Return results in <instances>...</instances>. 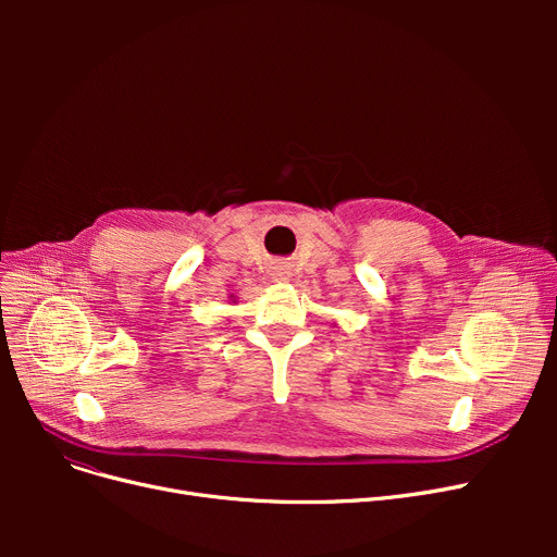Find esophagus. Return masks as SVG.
Wrapping results in <instances>:
<instances>
[{
  "label": "esophagus",
  "instance_id": "esophagus-1",
  "mask_svg": "<svg viewBox=\"0 0 557 557\" xmlns=\"http://www.w3.org/2000/svg\"><path fill=\"white\" fill-rule=\"evenodd\" d=\"M271 275H273V280H277V282H286V280L290 277V271H288L286 263L280 261V263H275V267H273Z\"/></svg>",
  "mask_w": 557,
  "mask_h": 557
}]
</instances>
